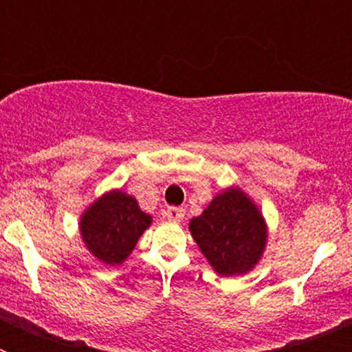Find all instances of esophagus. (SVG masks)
Listing matches in <instances>:
<instances>
[{"mask_svg": "<svg viewBox=\"0 0 352 352\" xmlns=\"http://www.w3.org/2000/svg\"><path fill=\"white\" fill-rule=\"evenodd\" d=\"M164 217L167 220H173V222H179L185 217V210L183 208H169V210L164 211Z\"/></svg>", "mask_w": 352, "mask_h": 352, "instance_id": "obj_1", "label": "esophagus"}]
</instances>
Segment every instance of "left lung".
Listing matches in <instances>:
<instances>
[{
  "label": "left lung",
  "instance_id": "8db88e82",
  "mask_svg": "<svg viewBox=\"0 0 352 352\" xmlns=\"http://www.w3.org/2000/svg\"><path fill=\"white\" fill-rule=\"evenodd\" d=\"M192 238L220 276L247 275L268 243V226L239 186L214 195L206 210L188 223Z\"/></svg>",
  "mask_w": 352,
  "mask_h": 352
}]
</instances>
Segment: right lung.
Here are the masks:
<instances>
[{"label":"right lung","mask_w":352,"mask_h":352,"mask_svg":"<svg viewBox=\"0 0 352 352\" xmlns=\"http://www.w3.org/2000/svg\"><path fill=\"white\" fill-rule=\"evenodd\" d=\"M151 222V214L139 208L138 199L114 188L84 210L79 231L93 257L107 266H118L132 254Z\"/></svg>","instance_id":"right-lung-1"}]
</instances>
